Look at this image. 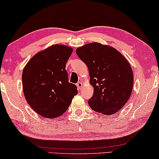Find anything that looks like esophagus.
Listing matches in <instances>:
<instances>
[{
    "label": "esophagus",
    "mask_w": 159,
    "mask_h": 159,
    "mask_svg": "<svg viewBox=\"0 0 159 159\" xmlns=\"http://www.w3.org/2000/svg\"><path fill=\"white\" fill-rule=\"evenodd\" d=\"M82 82H79L77 83V87H78V89H81V88L82 87Z\"/></svg>",
    "instance_id": "1"
}]
</instances>
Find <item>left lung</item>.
<instances>
[{"instance_id":"1","label":"left lung","mask_w":159,"mask_h":159,"mask_svg":"<svg viewBox=\"0 0 159 159\" xmlns=\"http://www.w3.org/2000/svg\"><path fill=\"white\" fill-rule=\"evenodd\" d=\"M89 70L93 95L88 101L91 108L103 115H113L130 97L133 72L127 60L110 46L90 43L76 49Z\"/></svg>"}]
</instances>
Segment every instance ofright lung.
Listing matches in <instances>:
<instances>
[{
	"label": "right lung",
	"instance_id": "1",
	"mask_svg": "<svg viewBox=\"0 0 159 159\" xmlns=\"http://www.w3.org/2000/svg\"><path fill=\"white\" fill-rule=\"evenodd\" d=\"M72 51L67 46L52 45L34 56L23 70L25 97L33 110L43 118L62 116L77 94L76 85L68 82L66 70Z\"/></svg>",
	"mask_w": 159,
	"mask_h": 159
}]
</instances>
